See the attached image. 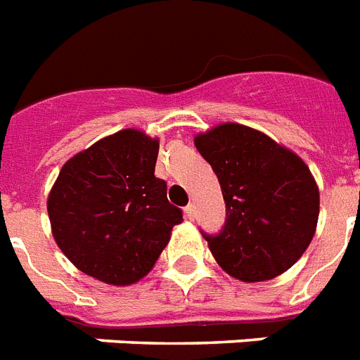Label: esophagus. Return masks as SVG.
Returning a JSON list of instances; mask_svg holds the SVG:
<instances>
[{
  "instance_id": "esophagus-1",
  "label": "esophagus",
  "mask_w": 360,
  "mask_h": 360,
  "mask_svg": "<svg viewBox=\"0 0 360 360\" xmlns=\"http://www.w3.org/2000/svg\"><path fill=\"white\" fill-rule=\"evenodd\" d=\"M194 211H196V207H194L192 203H188V205H186V207H185V217H186V219L194 220Z\"/></svg>"
}]
</instances>
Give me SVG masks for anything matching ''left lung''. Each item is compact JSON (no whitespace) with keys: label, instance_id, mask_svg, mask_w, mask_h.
<instances>
[{"label":"left lung","instance_id":"obj_1","mask_svg":"<svg viewBox=\"0 0 360 360\" xmlns=\"http://www.w3.org/2000/svg\"><path fill=\"white\" fill-rule=\"evenodd\" d=\"M194 146L219 177L226 226L205 236L226 273L265 282L285 273L310 245L319 217V188L297 153L239 123L194 136Z\"/></svg>","mask_w":360,"mask_h":360}]
</instances>
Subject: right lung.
Here are the masks:
<instances>
[{
  "label": "right lung",
  "mask_w": 360,
  "mask_h": 360,
  "mask_svg": "<svg viewBox=\"0 0 360 360\" xmlns=\"http://www.w3.org/2000/svg\"><path fill=\"white\" fill-rule=\"evenodd\" d=\"M158 138L123 129L76 153L48 194L52 236L82 273L110 285L146 276L166 248L181 209L155 177Z\"/></svg>",
  "instance_id": "add662e5"
}]
</instances>
